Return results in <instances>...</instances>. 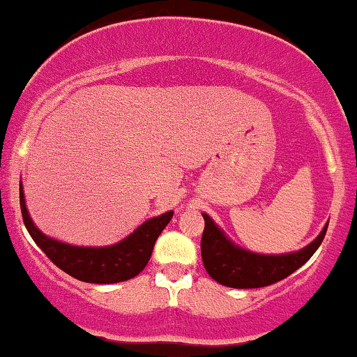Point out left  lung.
<instances>
[{"instance_id": "left-lung-1", "label": "left lung", "mask_w": 357, "mask_h": 357, "mask_svg": "<svg viewBox=\"0 0 357 357\" xmlns=\"http://www.w3.org/2000/svg\"><path fill=\"white\" fill-rule=\"evenodd\" d=\"M203 218L201 256L206 271L220 284L236 289L269 286L293 274L296 269L307 263L309 257L321 246L329 225L326 222L314 241L299 251L286 255H259L234 244L206 213H203Z\"/></svg>"}]
</instances>
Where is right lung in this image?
<instances>
[{"label": "right lung", "mask_w": 357, "mask_h": 357, "mask_svg": "<svg viewBox=\"0 0 357 357\" xmlns=\"http://www.w3.org/2000/svg\"><path fill=\"white\" fill-rule=\"evenodd\" d=\"M20 204L24 226L53 263L70 276L94 284H113L139 274L151 257L158 236L173 218V211L162 213L137 226L131 234L111 246H73L41 233L29 216L23 186L20 184Z\"/></svg>", "instance_id": "1"}]
</instances>
